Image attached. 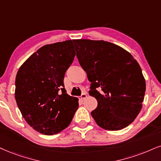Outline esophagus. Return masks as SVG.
Returning a JSON list of instances; mask_svg holds the SVG:
<instances>
[{
	"label": "esophagus",
	"instance_id": "1",
	"mask_svg": "<svg viewBox=\"0 0 161 161\" xmlns=\"http://www.w3.org/2000/svg\"><path fill=\"white\" fill-rule=\"evenodd\" d=\"M86 92H84V93H82V95H81V96H80V98H80V100H84V99H85V98H86Z\"/></svg>",
	"mask_w": 161,
	"mask_h": 161
}]
</instances>
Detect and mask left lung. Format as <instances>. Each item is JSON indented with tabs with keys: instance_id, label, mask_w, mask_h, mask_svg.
<instances>
[{
	"instance_id": "obj_1",
	"label": "left lung",
	"mask_w": 161,
	"mask_h": 161,
	"mask_svg": "<svg viewBox=\"0 0 161 161\" xmlns=\"http://www.w3.org/2000/svg\"><path fill=\"white\" fill-rule=\"evenodd\" d=\"M73 42L79 63L91 83L89 94L98 102L91 112L92 118L109 130L129 125L141 110L146 92L139 63L130 53L109 42Z\"/></svg>"
}]
</instances>
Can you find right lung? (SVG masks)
<instances>
[{
  "label": "right lung",
  "mask_w": 161,
  "mask_h": 161,
  "mask_svg": "<svg viewBox=\"0 0 161 161\" xmlns=\"http://www.w3.org/2000/svg\"><path fill=\"white\" fill-rule=\"evenodd\" d=\"M75 57L72 40L42 46L20 67L15 98L26 122L53 135L66 128L78 108V99L65 89V74Z\"/></svg>",
  "instance_id": "right-lung-1"
}]
</instances>
